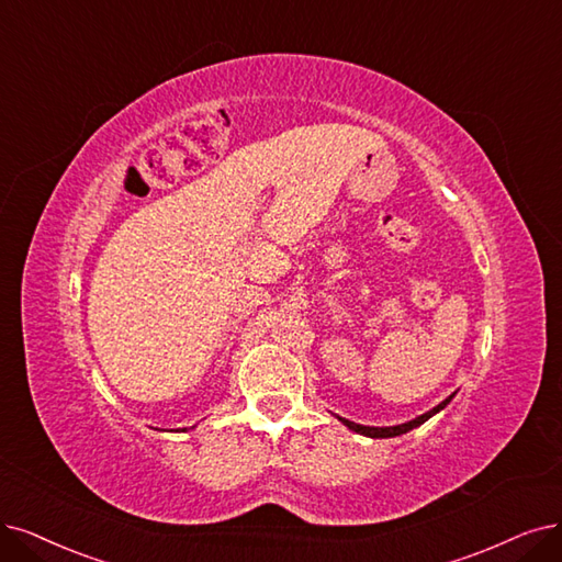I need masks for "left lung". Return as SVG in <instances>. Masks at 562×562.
I'll use <instances>...</instances> for the list:
<instances>
[{"instance_id":"8db88e82","label":"left lung","mask_w":562,"mask_h":562,"mask_svg":"<svg viewBox=\"0 0 562 562\" xmlns=\"http://www.w3.org/2000/svg\"><path fill=\"white\" fill-rule=\"evenodd\" d=\"M453 396H449V398H445L438 407H432L430 412H426V414H422V417H417V419H412V422H407V424H398V426H384V428H378V426H361V424H355V422H347V419H342V417H338L349 430H355V432H359V435H366V438H396V435H403V432H407V430H412V428H417V426H422L424 422H428L432 414H438L440 409H445L447 405H449V401H451Z\"/></svg>"}]
</instances>
